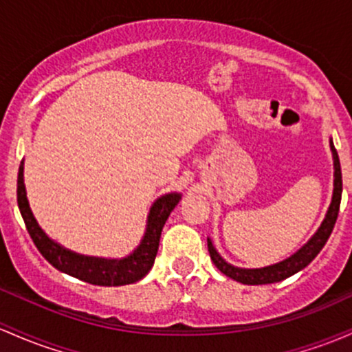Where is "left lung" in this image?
Listing matches in <instances>:
<instances>
[{"instance_id":"1","label":"left lung","mask_w":352,"mask_h":352,"mask_svg":"<svg viewBox=\"0 0 352 352\" xmlns=\"http://www.w3.org/2000/svg\"><path fill=\"white\" fill-rule=\"evenodd\" d=\"M331 150H333L334 157V194H333V202H331L329 210H327L326 219L320 223L319 230L314 234V237L307 242L299 252H296L294 256L285 258V261L279 262L276 265H269V267L264 269H239L234 267V265L227 264L222 257L219 256L217 250L212 245L210 239H207L208 245V254H210L212 262L215 264L220 272L226 274L230 279L237 280V283L249 284V285H258V284H272L279 283V280H284L285 277L292 276V274L299 272L300 269H304L309 262H312L318 254L320 252L324 244L329 239L331 232L334 229V223L338 220L339 214V206H341V195H342V173H341V164H339V155L336 152L334 144L331 142Z\"/></svg>"}]
</instances>
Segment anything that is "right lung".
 Wrapping results in <instances>:
<instances>
[{
  "label": "right lung",
  "instance_id": "1",
  "mask_svg": "<svg viewBox=\"0 0 352 352\" xmlns=\"http://www.w3.org/2000/svg\"><path fill=\"white\" fill-rule=\"evenodd\" d=\"M16 197L26 230H28L30 237H32L36 249L40 250L41 256L61 272L95 285H125L137 283L142 277H145V274L152 269L153 262H155L162 229L167 222L170 212L175 208L180 200L179 194L160 197L153 204V207L150 208L146 232L138 249L135 250L132 256L122 258V261H107V258L85 257L80 256V254L69 252V250L55 244L41 230V227L38 226V222L33 217L32 210H30L28 199H26L25 184H23V162L18 170Z\"/></svg>",
  "mask_w": 352,
  "mask_h": 352
}]
</instances>
